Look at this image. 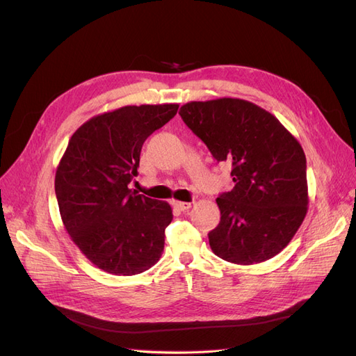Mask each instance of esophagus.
<instances>
[{
    "mask_svg": "<svg viewBox=\"0 0 356 356\" xmlns=\"http://www.w3.org/2000/svg\"><path fill=\"white\" fill-rule=\"evenodd\" d=\"M174 207H175L177 209L184 212V211H187V209L191 208V203H190V202H175Z\"/></svg>",
    "mask_w": 356,
    "mask_h": 356,
    "instance_id": "obj_1",
    "label": "esophagus"
}]
</instances>
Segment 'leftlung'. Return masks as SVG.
Instances as JSON below:
<instances>
[{"instance_id": "1", "label": "left lung", "mask_w": 356, "mask_h": 356, "mask_svg": "<svg viewBox=\"0 0 356 356\" xmlns=\"http://www.w3.org/2000/svg\"><path fill=\"white\" fill-rule=\"evenodd\" d=\"M179 115L215 160L232 166L234 187L217 197L221 220L208 234L213 254L250 266L281 252L307 213L300 143L273 114L238 98L193 101Z\"/></svg>"}]
</instances>
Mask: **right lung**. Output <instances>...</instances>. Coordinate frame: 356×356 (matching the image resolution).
Returning a JSON list of instances; mask_svg holds the SVG:
<instances>
[{"mask_svg": "<svg viewBox=\"0 0 356 356\" xmlns=\"http://www.w3.org/2000/svg\"><path fill=\"white\" fill-rule=\"evenodd\" d=\"M178 104L127 105L92 117L71 136L55 177L65 230L90 263L111 275L148 270L161 257L174 215L168 202L129 188L145 139Z\"/></svg>", "mask_w": 356, "mask_h": 356, "instance_id": "right-lung-1", "label": "right lung"}]
</instances>
